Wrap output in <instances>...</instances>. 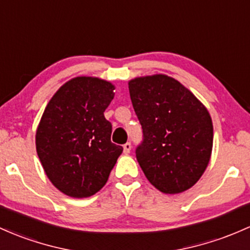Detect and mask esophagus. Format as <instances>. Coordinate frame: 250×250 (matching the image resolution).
Instances as JSON below:
<instances>
[{
  "instance_id": "1",
  "label": "esophagus",
  "mask_w": 250,
  "mask_h": 250,
  "mask_svg": "<svg viewBox=\"0 0 250 250\" xmlns=\"http://www.w3.org/2000/svg\"><path fill=\"white\" fill-rule=\"evenodd\" d=\"M130 149H131V144H130V142H127V144H125V145H123V152H125V154H129Z\"/></svg>"
}]
</instances>
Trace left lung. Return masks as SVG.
<instances>
[{
  "label": "left lung",
  "mask_w": 250,
  "mask_h": 250,
  "mask_svg": "<svg viewBox=\"0 0 250 250\" xmlns=\"http://www.w3.org/2000/svg\"><path fill=\"white\" fill-rule=\"evenodd\" d=\"M128 87L144 131L136 159L148 182L167 194L191 188L212 152L207 106L180 82L161 73L130 79Z\"/></svg>",
  "instance_id": "1"
}]
</instances>
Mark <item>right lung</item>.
<instances>
[{
    "label": "right lung",
    "mask_w": 250,
    "mask_h": 250,
    "mask_svg": "<svg viewBox=\"0 0 250 250\" xmlns=\"http://www.w3.org/2000/svg\"><path fill=\"white\" fill-rule=\"evenodd\" d=\"M114 90L97 77H75L43 110L35 134L38 156L49 182L68 197L86 198L100 191L122 154L104 117Z\"/></svg>",
    "instance_id": "obj_1"
}]
</instances>
